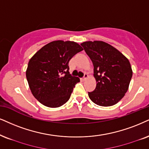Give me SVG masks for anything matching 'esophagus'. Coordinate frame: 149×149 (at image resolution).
Masks as SVG:
<instances>
[{
    "label": "esophagus",
    "mask_w": 149,
    "mask_h": 149,
    "mask_svg": "<svg viewBox=\"0 0 149 149\" xmlns=\"http://www.w3.org/2000/svg\"><path fill=\"white\" fill-rule=\"evenodd\" d=\"M87 78H88V75L86 74V73H84V78H81V80H82V81H84V80H86V79H87Z\"/></svg>",
    "instance_id": "1"
}]
</instances>
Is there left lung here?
<instances>
[{"mask_svg": "<svg viewBox=\"0 0 149 149\" xmlns=\"http://www.w3.org/2000/svg\"><path fill=\"white\" fill-rule=\"evenodd\" d=\"M93 65L96 87L88 97L99 106L110 107L125 96L132 78L129 60L121 52L103 41L81 43Z\"/></svg>", "mask_w": 149, "mask_h": 149, "instance_id": "8db88e82", "label": "left lung"}]
</instances>
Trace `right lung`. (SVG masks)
Segmentation results:
<instances>
[{"instance_id":"obj_1","label":"right lung","mask_w":149,"mask_h":149,"mask_svg":"<svg viewBox=\"0 0 149 149\" xmlns=\"http://www.w3.org/2000/svg\"><path fill=\"white\" fill-rule=\"evenodd\" d=\"M82 50L73 41L55 40L42 47L29 60L26 77L33 95L41 104L56 108L69 100L80 82L69 73V62Z\"/></svg>"}]
</instances>
